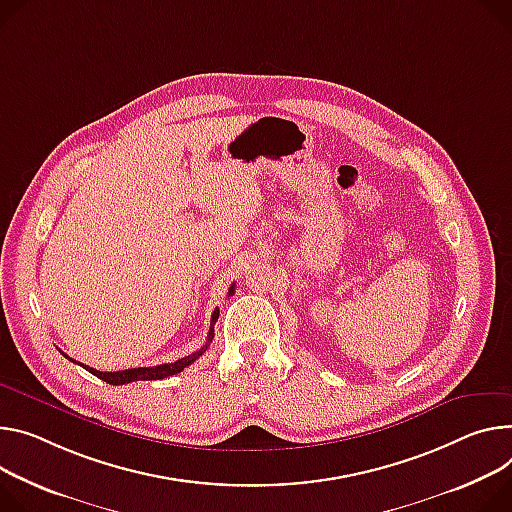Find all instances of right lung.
I'll list each match as a JSON object with an SVG mask.
<instances>
[{"instance_id":"add662e5","label":"right lung","mask_w":512,"mask_h":512,"mask_svg":"<svg viewBox=\"0 0 512 512\" xmlns=\"http://www.w3.org/2000/svg\"><path fill=\"white\" fill-rule=\"evenodd\" d=\"M232 288H235V286H230L228 296H232ZM218 314H220V310L216 308V310L212 312V322H210V331H208V343H206L200 351H196V353H192V355H188V357H181V359H177V361H173V363H163V365H155V367H134V369H124V371H100V369L87 367V365H83V367L89 371V374H94L96 378H100V380H104V382H108V384H112V386H122V384L141 382V380H163V378L175 376V374H179V371H181L183 367L192 365V363L208 349V345H210L212 339H214V322L218 320ZM63 355H65V353H63ZM65 357H67V355H65ZM67 359H71V357H67ZM71 361H73V359H71Z\"/></svg>"}]
</instances>
